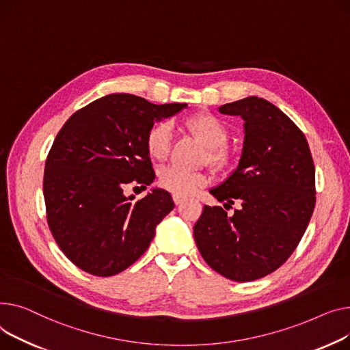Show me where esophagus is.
I'll return each instance as SVG.
<instances>
[{"label":"esophagus","instance_id":"obj_1","mask_svg":"<svg viewBox=\"0 0 350 350\" xmlns=\"http://www.w3.org/2000/svg\"><path fill=\"white\" fill-rule=\"evenodd\" d=\"M172 199H174V203H175V204H179V203H182L187 198L182 196V195H178V193H172Z\"/></svg>","mask_w":350,"mask_h":350}]
</instances>
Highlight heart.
<instances>
[{
	"label": "heart",
	"mask_w": 350,
	"mask_h": 350,
	"mask_svg": "<svg viewBox=\"0 0 350 350\" xmlns=\"http://www.w3.org/2000/svg\"><path fill=\"white\" fill-rule=\"evenodd\" d=\"M188 130L208 148V162L216 168L229 163L230 155L224 148L229 139V129L224 122L211 113H199L187 120ZM172 139V124L170 121H158L151 126L146 135V148L151 158L163 159L168 155ZM158 182L163 189L178 195H191L206 185L208 178L202 172H188L175 167L162 170Z\"/></svg>",
	"instance_id": "heart-1"
}]
</instances>
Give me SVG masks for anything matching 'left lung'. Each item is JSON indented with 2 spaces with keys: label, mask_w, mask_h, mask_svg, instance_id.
Listing matches in <instances>:
<instances>
[{
  "label": "left lung",
  "mask_w": 350,
  "mask_h": 350,
  "mask_svg": "<svg viewBox=\"0 0 350 350\" xmlns=\"http://www.w3.org/2000/svg\"><path fill=\"white\" fill-rule=\"evenodd\" d=\"M219 111L244 120V142L237 168L211 193L241 209L204 206L193 237L215 271L245 282L275 271L297 249L315 208V167L304 133L270 101L250 96Z\"/></svg>",
  "instance_id": "obj_1"
}]
</instances>
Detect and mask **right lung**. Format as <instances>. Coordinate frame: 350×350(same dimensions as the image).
<instances>
[{
    "label": "right lung",
    "instance_id": "right-lung-1",
    "mask_svg": "<svg viewBox=\"0 0 350 350\" xmlns=\"http://www.w3.org/2000/svg\"><path fill=\"white\" fill-rule=\"evenodd\" d=\"M187 107L116 93L77 110L62 127L46 158L44 196L49 229L79 269L110 277L147 252L174 200L155 188L133 202L124 187L147 189L154 182L146 135L155 121Z\"/></svg>",
    "mask_w": 350,
    "mask_h": 350
}]
</instances>
